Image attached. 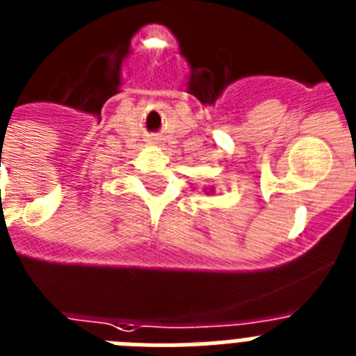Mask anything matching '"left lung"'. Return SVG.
I'll return each instance as SVG.
<instances>
[{
    "instance_id": "left-lung-1",
    "label": "left lung",
    "mask_w": 356,
    "mask_h": 356,
    "mask_svg": "<svg viewBox=\"0 0 356 356\" xmlns=\"http://www.w3.org/2000/svg\"><path fill=\"white\" fill-rule=\"evenodd\" d=\"M213 192H215L213 188H206V190H204V193H213Z\"/></svg>"
}]
</instances>
